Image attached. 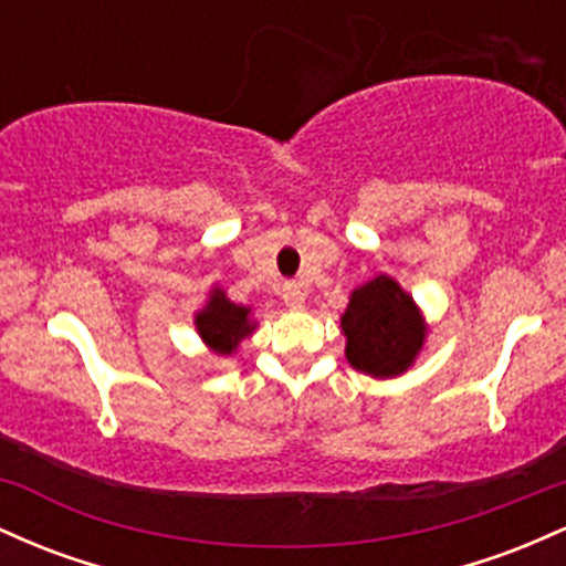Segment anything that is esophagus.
<instances>
[{
    "mask_svg": "<svg viewBox=\"0 0 566 566\" xmlns=\"http://www.w3.org/2000/svg\"><path fill=\"white\" fill-rule=\"evenodd\" d=\"M283 302L289 310H304V304H307V289L300 283H285L283 285Z\"/></svg>",
    "mask_w": 566,
    "mask_h": 566,
    "instance_id": "34e87169",
    "label": "esophagus"
}]
</instances>
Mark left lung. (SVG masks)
Listing matches in <instances>:
<instances>
[{
    "instance_id": "1",
    "label": "left lung",
    "mask_w": 566,
    "mask_h": 566,
    "mask_svg": "<svg viewBox=\"0 0 566 566\" xmlns=\"http://www.w3.org/2000/svg\"><path fill=\"white\" fill-rule=\"evenodd\" d=\"M339 326L347 364L374 379H396L409 371L428 339L420 304L390 275H377L358 285Z\"/></svg>"
}]
</instances>
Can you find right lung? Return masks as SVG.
Here are the masks:
<instances>
[{"instance_id":"right-lung-1","label":"right lung","mask_w":566,"mask_h":566,"mask_svg":"<svg viewBox=\"0 0 566 566\" xmlns=\"http://www.w3.org/2000/svg\"><path fill=\"white\" fill-rule=\"evenodd\" d=\"M195 332L211 353L232 355L238 353L245 336L256 332V321H253L251 307L234 304L224 289L213 285L206 304L195 313Z\"/></svg>"}]
</instances>
